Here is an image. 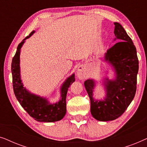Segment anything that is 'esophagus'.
<instances>
[{"label":"esophagus","instance_id":"obj_1","mask_svg":"<svg viewBox=\"0 0 147 147\" xmlns=\"http://www.w3.org/2000/svg\"><path fill=\"white\" fill-rule=\"evenodd\" d=\"M77 76L79 79H84L86 76V68L84 65H80L77 69Z\"/></svg>","mask_w":147,"mask_h":147}]
</instances>
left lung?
Masks as SVG:
<instances>
[{
    "label": "left lung",
    "instance_id": "1",
    "mask_svg": "<svg viewBox=\"0 0 147 147\" xmlns=\"http://www.w3.org/2000/svg\"><path fill=\"white\" fill-rule=\"evenodd\" d=\"M115 39L120 41L112 46L105 53L104 60L114 68V80H104L106 96L104 100H95L93 90L94 80L84 82L90 99V111L93 117L100 121H110L120 117L127 109L135 96L138 71V59L136 49L131 38L122 26L114 23Z\"/></svg>",
    "mask_w": 147,
    "mask_h": 147
}]
</instances>
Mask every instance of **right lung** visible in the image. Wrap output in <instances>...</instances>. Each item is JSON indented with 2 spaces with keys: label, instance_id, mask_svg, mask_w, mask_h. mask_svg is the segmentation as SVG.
Here are the masks:
<instances>
[{
  "label": "right lung",
  "instance_id": "right-lung-1",
  "mask_svg": "<svg viewBox=\"0 0 147 147\" xmlns=\"http://www.w3.org/2000/svg\"><path fill=\"white\" fill-rule=\"evenodd\" d=\"M34 33L35 31H32L19 44L12 60L11 71L14 93L22 107L35 120L44 122L59 121L65 115L66 96L69 86L75 81V75L73 74L65 80L61 88V98L57 103L53 104H50L46 98L31 94L23 87L20 75V52L25 40Z\"/></svg>",
  "mask_w": 147,
  "mask_h": 147
}]
</instances>
